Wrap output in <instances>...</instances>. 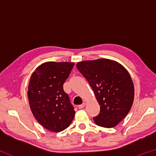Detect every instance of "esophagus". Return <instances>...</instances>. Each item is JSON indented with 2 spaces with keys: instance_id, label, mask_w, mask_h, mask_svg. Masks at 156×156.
<instances>
[{
  "instance_id": "34e87169",
  "label": "esophagus",
  "mask_w": 156,
  "mask_h": 156,
  "mask_svg": "<svg viewBox=\"0 0 156 156\" xmlns=\"http://www.w3.org/2000/svg\"><path fill=\"white\" fill-rule=\"evenodd\" d=\"M84 107H85V103H83L82 105H78L79 109H83V108H84Z\"/></svg>"
}]
</instances>
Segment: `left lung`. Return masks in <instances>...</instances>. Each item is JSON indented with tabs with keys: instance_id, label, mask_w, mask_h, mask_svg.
Instances as JSON below:
<instances>
[{
	"instance_id": "1",
	"label": "left lung",
	"mask_w": 156,
	"mask_h": 156,
	"mask_svg": "<svg viewBox=\"0 0 156 156\" xmlns=\"http://www.w3.org/2000/svg\"><path fill=\"white\" fill-rule=\"evenodd\" d=\"M76 67L100 105V113L94 118L95 122L106 128L117 125L128 114L134 99L133 83L127 70L106 58L80 62Z\"/></svg>"
}]
</instances>
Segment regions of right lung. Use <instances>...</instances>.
I'll list each match as a JSON object with an SVG mask.
<instances>
[{"mask_svg":"<svg viewBox=\"0 0 156 156\" xmlns=\"http://www.w3.org/2000/svg\"><path fill=\"white\" fill-rule=\"evenodd\" d=\"M73 62H47L36 68L30 78L27 96L36 120L52 132L67 129L75 111L63 84L69 76Z\"/></svg>","mask_w":156,"mask_h":156,"instance_id":"right-lung-1","label":"right lung"}]
</instances>
